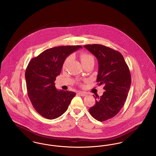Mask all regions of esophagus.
Returning a JSON list of instances; mask_svg holds the SVG:
<instances>
[{"instance_id":"1","label":"esophagus","mask_w":156,"mask_h":156,"mask_svg":"<svg viewBox=\"0 0 156 156\" xmlns=\"http://www.w3.org/2000/svg\"><path fill=\"white\" fill-rule=\"evenodd\" d=\"M78 94H79L80 95H81L82 97H85L87 96V94L86 92H82V91H80L78 92Z\"/></svg>"}]
</instances>
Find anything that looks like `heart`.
<instances>
[{
  "label": "heart",
  "instance_id": "heart-1",
  "mask_svg": "<svg viewBox=\"0 0 156 156\" xmlns=\"http://www.w3.org/2000/svg\"><path fill=\"white\" fill-rule=\"evenodd\" d=\"M71 59V56H68L67 57V58L65 60L64 64H63V67L66 68L67 67V64L69 63V62L70 61V60ZM80 59H81V61L82 64L83 66H84L85 64H86L87 63L91 61H94V57L88 54L87 52H82L81 54H80Z\"/></svg>",
  "mask_w": 156,
  "mask_h": 156
}]
</instances>
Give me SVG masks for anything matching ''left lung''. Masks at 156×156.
<instances>
[{
    "mask_svg": "<svg viewBox=\"0 0 156 156\" xmlns=\"http://www.w3.org/2000/svg\"><path fill=\"white\" fill-rule=\"evenodd\" d=\"M97 57L99 68L97 82L104 85L103 95L94 96L95 102L90 108L91 116L100 122L111 119L123 106L131 85V75L122 54L101 44L83 46Z\"/></svg>",
    "mask_w": 156,
    "mask_h": 156,
    "instance_id": "8db88e82",
    "label": "left lung"
}]
</instances>
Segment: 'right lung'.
<instances>
[{"mask_svg":"<svg viewBox=\"0 0 156 156\" xmlns=\"http://www.w3.org/2000/svg\"><path fill=\"white\" fill-rule=\"evenodd\" d=\"M81 45L48 48L30 60L25 73L27 94L35 110L42 116L54 119L61 116L75 96L74 92L59 90L54 81L67 57Z\"/></svg>","mask_w":156,"mask_h":156,"instance_id":"1","label":"right lung"}]
</instances>
